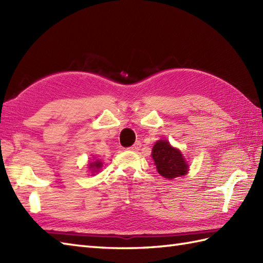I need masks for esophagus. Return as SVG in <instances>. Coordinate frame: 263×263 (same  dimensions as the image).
Instances as JSON below:
<instances>
[{"instance_id": "obj_1", "label": "esophagus", "mask_w": 263, "mask_h": 263, "mask_svg": "<svg viewBox=\"0 0 263 263\" xmlns=\"http://www.w3.org/2000/svg\"><path fill=\"white\" fill-rule=\"evenodd\" d=\"M140 148H141V143L138 141V142H136L132 147H130L128 149L132 150V152H138V150H140Z\"/></svg>"}]
</instances>
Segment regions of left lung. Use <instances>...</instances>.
Instances as JSON below:
<instances>
[{
	"label": "left lung",
	"mask_w": 263,
	"mask_h": 263,
	"mask_svg": "<svg viewBox=\"0 0 263 263\" xmlns=\"http://www.w3.org/2000/svg\"><path fill=\"white\" fill-rule=\"evenodd\" d=\"M152 153L157 172L167 180H173L187 173L189 165L181 150L172 147L167 140H158Z\"/></svg>",
	"instance_id": "1"
}]
</instances>
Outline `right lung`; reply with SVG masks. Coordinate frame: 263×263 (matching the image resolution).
Masks as SVG:
<instances>
[{
  "mask_svg": "<svg viewBox=\"0 0 263 263\" xmlns=\"http://www.w3.org/2000/svg\"><path fill=\"white\" fill-rule=\"evenodd\" d=\"M102 166H103V163L100 160H95L93 163H90V165H89V168H90L91 171H92V173H95V172H99V170L102 168Z\"/></svg>",
  "mask_w": 263,
  "mask_h": 263,
  "instance_id": "right-lung-1",
  "label": "right lung"
}]
</instances>
